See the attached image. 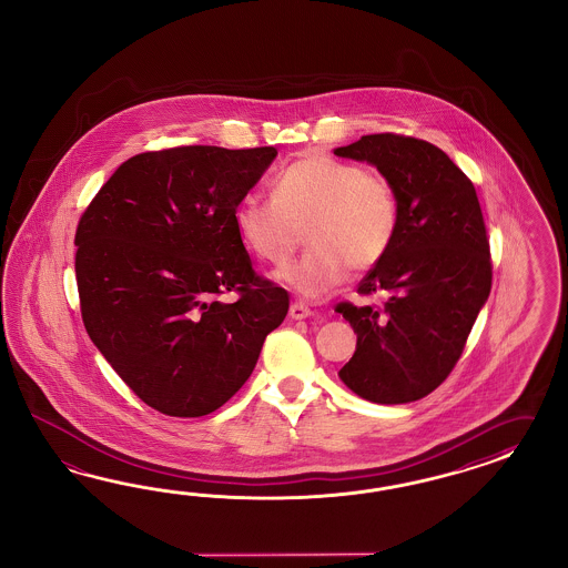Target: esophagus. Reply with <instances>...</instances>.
Returning a JSON list of instances; mask_svg holds the SVG:
<instances>
[{"label": "esophagus", "instance_id": "esophagus-1", "mask_svg": "<svg viewBox=\"0 0 568 568\" xmlns=\"http://www.w3.org/2000/svg\"><path fill=\"white\" fill-rule=\"evenodd\" d=\"M290 316L295 321H302V318H308L312 316V308L304 302H293L292 308H290Z\"/></svg>", "mask_w": 568, "mask_h": 568}]
</instances>
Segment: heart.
<instances>
[{
    "label": "heart",
    "instance_id": "heart-1",
    "mask_svg": "<svg viewBox=\"0 0 568 568\" xmlns=\"http://www.w3.org/2000/svg\"><path fill=\"white\" fill-rule=\"evenodd\" d=\"M397 223L387 176L323 154L302 155L278 172L273 197L247 195L235 210L241 240L271 266L290 262L306 233L308 252L281 278L308 297L337 287L347 268H375L396 240Z\"/></svg>",
    "mask_w": 568,
    "mask_h": 568
}]
</instances>
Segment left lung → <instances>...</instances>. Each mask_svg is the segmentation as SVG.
Here are the masks:
<instances>
[{"label":"left lung","mask_w":568,"mask_h":568,"mask_svg":"<svg viewBox=\"0 0 568 568\" xmlns=\"http://www.w3.org/2000/svg\"><path fill=\"white\" fill-rule=\"evenodd\" d=\"M335 154L375 164L399 207L396 240L358 285L361 295L383 293V306H335L358 335L339 377L375 404L414 402L454 371L491 292L479 197L465 172L423 139L364 135Z\"/></svg>","instance_id":"left-lung-1"}]
</instances>
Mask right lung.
<instances>
[{
	"instance_id": "right-lung-1",
	"label": "right lung",
	"mask_w": 568,
	"mask_h": 568,
	"mask_svg": "<svg viewBox=\"0 0 568 568\" xmlns=\"http://www.w3.org/2000/svg\"><path fill=\"white\" fill-rule=\"evenodd\" d=\"M275 148L179 145L122 162L77 224L74 273L91 342L150 408L214 413L252 375L290 310L254 271L235 210ZM239 295L231 305L220 297Z\"/></svg>"
}]
</instances>
